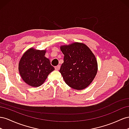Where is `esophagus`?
Masks as SVG:
<instances>
[{"label":"esophagus","instance_id":"34e87169","mask_svg":"<svg viewBox=\"0 0 129 129\" xmlns=\"http://www.w3.org/2000/svg\"><path fill=\"white\" fill-rule=\"evenodd\" d=\"M54 68L56 70H59V69H60V65H57V67H55Z\"/></svg>","mask_w":129,"mask_h":129}]
</instances>
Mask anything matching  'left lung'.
<instances>
[{"label":"left lung","mask_w":129,"mask_h":129,"mask_svg":"<svg viewBox=\"0 0 129 129\" xmlns=\"http://www.w3.org/2000/svg\"><path fill=\"white\" fill-rule=\"evenodd\" d=\"M60 50L64 57L59 72L65 82L75 90L85 89L92 82L97 72L94 55L82 43L62 46Z\"/></svg>","instance_id":"1"}]
</instances>
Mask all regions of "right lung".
Segmentation results:
<instances>
[{
  "mask_svg": "<svg viewBox=\"0 0 129 129\" xmlns=\"http://www.w3.org/2000/svg\"><path fill=\"white\" fill-rule=\"evenodd\" d=\"M45 50H28L20 59L19 71L22 79L28 85L38 87L43 84L54 68L45 57Z\"/></svg>",
  "mask_w": 129,
  "mask_h": 129,
  "instance_id": "1",
  "label": "right lung"
}]
</instances>
